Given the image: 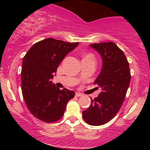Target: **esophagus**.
<instances>
[{
	"mask_svg": "<svg viewBox=\"0 0 150 150\" xmlns=\"http://www.w3.org/2000/svg\"><path fill=\"white\" fill-rule=\"evenodd\" d=\"M75 96H76V97H82V94H81V93L76 92V93H75Z\"/></svg>",
	"mask_w": 150,
	"mask_h": 150,
	"instance_id": "obj_1",
	"label": "esophagus"
}]
</instances>
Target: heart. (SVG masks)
I'll return each mask as SVG.
<instances>
[{
	"mask_svg": "<svg viewBox=\"0 0 150 150\" xmlns=\"http://www.w3.org/2000/svg\"><path fill=\"white\" fill-rule=\"evenodd\" d=\"M85 58H93V57H92V55L87 54V55H86V56H85Z\"/></svg>",
	"mask_w": 150,
	"mask_h": 150,
	"instance_id": "b5f03b06",
	"label": "heart"
}]
</instances>
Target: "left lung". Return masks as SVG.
Masks as SVG:
<instances>
[{"label":"left lung","instance_id":"obj_1","mask_svg":"<svg viewBox=\"0 0 150 150\" xmlns=\"http://www.w3.org/2000/svg\"><path fill=\"white\" fill-rule=\"evenodd\" d=\"M89 46L97 51L102 59L101 72L94 81V85L101 88V92L97 97L91 99L90 106L82 111V117L89 125H101L118 112L131 76L124 53L114 43L93 44Z\"/></svg>","mask_w":150,"mask_h":150}]
</instances>
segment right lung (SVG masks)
Segmentation results:
<instances>
[{
    "mask_svg": "<svg viewBox=\"0 0 150 150\" xmlns=\"http://www.w3.org/2000/svg\"><path fill=\"white\" fill-rule=\"evenodd\" d=\"M49 38L34 44L22 61V92L30 113L38 119L53 123L63 116L74 91L59 89L53 83V74L65 56L78 46Z\"/></svg>",
    "mask_w": 150,
    "mask_h": 150,
    "instance_id": "right-lung-1",
    "label": "right lung"
}]
</instances>
